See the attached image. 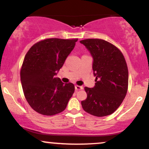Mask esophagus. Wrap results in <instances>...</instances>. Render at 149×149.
Masks as SVG:
<instances>
[{
    "instance_id": "34e87169",
    "label": "esophagus",
    "mask_w": 149,
    "mask_h": 149,
    "mask_svg": "<svg viewBox=\"0 0 149 149\" xmlns=\"http://www.w3.org/2000/svg\"><path fill=\"white\" fill-rule=\"evenodd\" d=\"M75 89H76V90H81L83 89V87L80 86V85H75Z\"/></svg>"
}]
</instances>
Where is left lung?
Segmentation results:
<instances>
[{
  "instance_id": "obj_1",
  "label": "left lung",
  "mask_w": 149,
  "mask_h": 149,
  "mask_svg": "<svg viewBox=\"0 0 149 149\" xmlns=\"http://www.w3.org/2000/svg\"><path fill=\"white\" fill-rule=\"evenodd\" d=\"M90 51L96 77L94 88L85 87L87 99L81 102L85 111L103 117L112 114L120 107L128 88V69L125 59L118 48L102 39L80 40Z\"/></svg>"
}]
</instances>
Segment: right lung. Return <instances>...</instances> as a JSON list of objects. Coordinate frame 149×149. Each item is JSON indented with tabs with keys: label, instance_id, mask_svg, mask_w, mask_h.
Here are the masks:
<instances>
[{
	"label": "right lung",
	"instance_id": "add662e5",
	"mask_svg": "<svg viewBox=\"0 0 149 149\" xmlns=\"http://www.w3.org/2000/svg\"><path fill=\"white\" fill-rule=\"evenodd\" d=\"M78 39L48 38L36 42L26 54L20 78L26 100L45 116L62 112L75 90L73 83L55 78Z\"/></svg>",
	"mask_w": 149,
	"mask_h": 149
}]
</instances>
